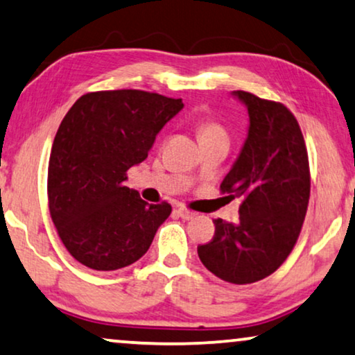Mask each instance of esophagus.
Wrapping results in <instances>:
<instances>
[{"label": "esophagus", "instance_id": "esophagus-1", "mask_svg": "<svg viewBox=\"0 0 355 355\" xmlns=\"http://www.w3.org/2000/svg\"><path fill=\"white\" fill-rule=\"evenodd\" d=\"M173 212H175L180 218H183V220H191V218H194V216H196V214H194V212L188 211V209H183V207L175 209V211H173Z\"/></svg>", "mask_w": 355, "mask_h": 355}]
</instances>
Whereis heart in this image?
Here are the masks:
<instances>
[{"label": "heart", "instance_id": "heart-1", "mask_svg": "<svg viewBox=\"0 0 355 355\" xmlns=\"http://www.w3.org/2000/svg\"><path fill=\"white\" fill-rule=\"evenodd\" d=\"M216 137H225V130H223L222 125L212 121H204L199 123V138L207 139Z\"/></svg>", "mask_w": 355, "mask_h": 355}]
</instances>
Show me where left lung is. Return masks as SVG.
<instances>
[{
  "label": "left lung",
  "mask_w": 355,
  "mask_h": 355,
  "mask_svg": "<svg viewBox=\"0 0 355 355\" xmlns=\"http://www.w3.org/2000/svg\"><path fill=\"white\" fill-rule=\"evenodd\" d=\"M248 109V137L220 189L241 199L239 220H214L212 241L198 248L204 267L223 282L248 284L277 270L306 218L311 175L299 123L283 104L232 92Z\"/></svg>",
  "instance_id": "left-lung-1"
}]
</instances>
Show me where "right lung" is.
<instances>
[{
  "label": "right lung",
  "mask_w": 355,
  "mask_h": 355,
  "mask_svg": "<svg viewBox=\"0 0 355 355\" xmlns=\"http://www.w3.org/2000/svg\"><path fill=\"white\" fill-rule=\"evenodd\" d=\"M182 109V99L139 89L88 93L69 109L49 156L48 199L59 238L80 263L119 270L146 254L172 207L143 201L125 173Z\"/></svg>",
  "instance_id": "obj_1"
}]
</instances>
